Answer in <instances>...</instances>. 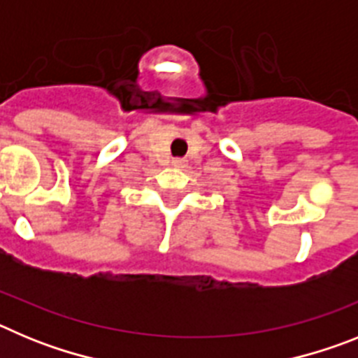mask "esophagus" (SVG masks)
<instances>
[{
	"mask_svg": "<svg viewBox=\"0 0 358 358\" xmlns=\"http://www.w3.org/2000/svg\"><path fill=\"white\" fill-rule=\"evenodd\" d=\"M172 163H173V166H185V159H179V157H176Z\"/></svg>",
	"mask_w": 358,
	"mask_h": 358,
	"instance_id": "34e87169",
	"label": "esophagus"
}]
</instances>
